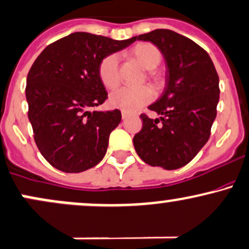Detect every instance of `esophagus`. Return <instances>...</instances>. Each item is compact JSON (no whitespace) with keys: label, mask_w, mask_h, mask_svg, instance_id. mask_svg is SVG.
Instances as JSON below:
<instances>
[{"label":"esophagus","mask_w":249,"mask_h":249,"mask_svg":"<svg viewBox=\"0 0 249 249\" xmlns=\"http://www.w3.org/2000/svg\"><path fill=\"white\" fill-rule=\"evenodd\" d=\"M130 116V114L129 113H127V112H125V111H122V118L123 119H126L127 118V117H129Z\"/></svg>","instance_id":"1"}]
</instances>
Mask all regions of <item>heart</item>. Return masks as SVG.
<instances>
[{
	"label": "heart",
	"mask_w": 249,
	"mask_h": 249,
	"mask_svg": "<svg viewBox=\"0 0 249 249\" xmlns=\"http://www.w3.org/2000/svg\"><path fill=\"white\" fill-rule=\"evenodd\" d=\"M131 55L147 72V79L155 86L163 85V76L154 71L162 61V53L157 46L149 42L138 43L132 48ZM99 78L107 89H114L120 84L119 74V55L112 53L106 55L99 64ZM154 91L149 86L131 87L125 86L117 89L110 97V104L113 107L125 112H132L141 108L145 104L154 99Z\"/></svg>",
	"instance_id": "1"
}]
</instances>
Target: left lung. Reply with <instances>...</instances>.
<instances>
[{"label": "left lung", "mask_w": 249, "mask_h": 249, "mask_svg": "<svg viewBox=\"0 0 249 249\" xmlns=\"http://www.w3.org/2000/svg\"><path fill=\"white\" fill-rule=\"evenodd\" d=\"M136 39L155 43L164 55V93L141 114L143 127L133 137L139 157L151 166L175 170L190 162L208 142L220 98L218 75L209 54L170 29H156Z\"/></svg>", "instance_id": "obj_1"}]
</instances>
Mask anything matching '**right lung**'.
<instances>
[{"label": "right lung", "mask_w": 249, "mask_h": 249, "mask_svg": "<svg viewBox=\"0 0 249 249\" xmlns=\"http://www.w3.org/2000/svg\"><path fill=\"white\" fill-rule=\"evenodd\" d=\"M135 41L72 33L48 45L32 65L26 85L28 118L37 149L58 170L81 173L105 156L122 113L87 108L107 99L100 61Z\"/></svg>", "instance_id": "1"}]
</instances>
